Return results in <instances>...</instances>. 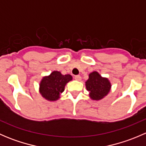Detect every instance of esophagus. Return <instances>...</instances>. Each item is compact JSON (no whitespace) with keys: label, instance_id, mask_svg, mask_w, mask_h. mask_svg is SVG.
Instances as JSON below:
<instances>
[{"label":"esophagus","instance_id":"1","mask_svg":"<svg viewBox=\"0 0 146 146\" xmlns=\"http://www.w3.org/2000/svg\"><path fill=\"white\" fill-rule=\"evenodd\" d=\"M75 79H76V80H79V81H80V80H81V76H79V75H77V76H75Z\"/></svg>","mask_w":146,"mask_h":146}]
</instances>
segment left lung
<instances>
[{
	"mask_svg": "<svg viewBox=\"0 0 146 146\" xmlns=\"http://www.w3.org/2000/svg\"><path fill=\"white\" fill-rule=\"evenodd\" d=\"M86 89L90 92V98L100 100L106 96L111 89V83L106 78H102L97 71L90 73L89 78L85 82Z\"/></svg>",
	"mask_w": 146,
	"mask_h": 146,
	"instance_id": "1",
	"label": "left lung"
}]
</instances>
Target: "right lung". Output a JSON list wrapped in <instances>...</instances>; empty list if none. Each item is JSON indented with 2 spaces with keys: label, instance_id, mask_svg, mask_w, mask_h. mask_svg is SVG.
I'll use <instances>...</instances> for the list:
<instances>
[{
  "label": "right lung",
  "instance_id": "right-lung-1",
  "mask_svg": "<svg viewBox=\"0 0 146 146\" xmlns=\"http://www.w3.org/2000/svg\"><path fill=\"white\" fill-rule=\"evenodd\" d=\"M72 78L69 74L62 75L58 71H53L49 76L42 78L39 85L40 94L47 100H57L64 91L66 83Z\"/></svg>",
  "mask_w": 146,
  "mask_h": 146
}]
</instances>
